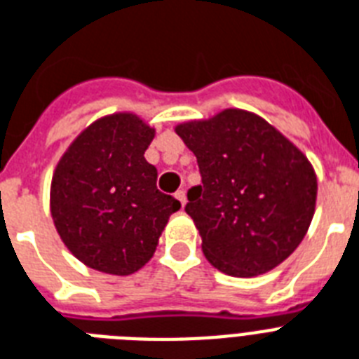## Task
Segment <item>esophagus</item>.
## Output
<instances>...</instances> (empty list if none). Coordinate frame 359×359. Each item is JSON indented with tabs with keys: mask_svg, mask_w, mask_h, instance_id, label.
Wrapping results in <instances>:
<instances>
[{
	"mask_svg": "<svg viewBox=\"0 0 359 359\" xmlns=\"http://www.w3.org/2000/svg\"><path fill=\"white\" fill-rule=\"evenodd\" d=\"M175 197H177V199H179V201H180V207H184V205H186V191L184 190H179V191H177V194H175Z\"/></svg>",
	"mask_w": 359,
	"mask_h": 359,
	"instance_id": "34e87169",
	"label": "esophagus"
}]
</instances>
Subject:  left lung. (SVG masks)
Instances as JSON below:
<instances>
[{"label": "left lung", "instance_id": "1", "mask_svg": "<svg viewBox=\"0 0 359 359\" xmlns=\"http://www.w3.org/2000/svg\"><path fill=\"white\" fill-rule=\"evenodd\" d=\"M203 184L188 191L205 257L219 272L255 278L300 245L317 207V173L298 147L253 111L227 108L175 126Z\"/></svg>", "mask_w": 359, "mask_h": 359}]
</instances>
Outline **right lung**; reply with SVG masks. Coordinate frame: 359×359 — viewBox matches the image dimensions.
I'll return each instance as SVG.
<instances>
[{
	"label": "right lung",
	"instance_id": "obj_1",
	"mask_svg": "<svg viewBox=\"0 0 359 359\" xmlns=\"http://www.w3.org/2000/svg\"><path fill=\"white\" fill-rule=\"evenodd\" d=\"M156 130L132 111L104 115L59 158L50 186L57 235L86 266L130 276L151 261L180 203L156 188L145 160Z\"/></svg>",
	"mask_w": 359,
	"mask_h": 359
}]
</instances>
